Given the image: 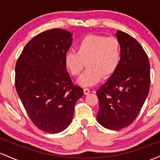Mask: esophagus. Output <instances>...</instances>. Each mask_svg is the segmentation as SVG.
<instances>
[{"mask_svg":"<svg viewBox=\"0 0 160 160\" xmlns=\"http://www.w3.org/2000/svg\"><path fill=\"white\" fill-rule=\"evenodd\" d=\"M83 92H84V94L88 95L89 92H90V90H89V89H88V88H84Z\"/></svg>","mask_w":160,"mask_h":160,"instance_id":"esophagus-1","label":"esophagus"}]
</instances>
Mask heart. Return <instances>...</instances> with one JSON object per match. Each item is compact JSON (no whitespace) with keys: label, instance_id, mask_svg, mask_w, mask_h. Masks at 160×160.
Wrapping results in <instances>:
<instances>
[{"label":"heart","instance_id":"1","mask_svg":"<svg viewBox=\"0 0 160 160\" xmlns=\"http://www.w3.org/2000/svg\"><path fill=\"white\" fill-rule=\"evenodd\" d=\"M121 60V48L118 40L103 35L89 34L76 46V52L65 55L66 70L72 76H78L85 67L88 68L79 78L82 86H94L104 77L111 76L117 69Z\"/></svg>","mask_w":160,"mask_h":160}]
</instances>
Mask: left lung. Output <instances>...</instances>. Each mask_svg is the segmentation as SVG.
I'll return each instance as SVG.
<instances>
[{
    "mask_svg": "<svg viewBox=\"0 0 160 160\" xmlns=\"http://www.w3.org/2000/svg\"><path fill=\"white\" fill-rule=\"evenodd\" d=\"M120 44L117 69L97 90V120L104 128L120 130L132 123L140 113L150 89V62L135 38L122 31L116 34Z\"/></svg>",
    "mask_w": 160,
    "mask_h": 160,
    "instance_id": "obj_1",
    "label": "left lung"
}]
</instances>
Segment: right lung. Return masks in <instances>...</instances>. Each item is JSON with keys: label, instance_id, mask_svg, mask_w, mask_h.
<instances>
[{"label": "right lung", "instance_id": "obj_1", "mask_svg": "<svg viewBox=\"0 0 160 160\" xmlns=\"http://www.w3.org/2000/svg\"><path fill=\"white\" fill-rule=\"evenodd\" d=\"M72 40V34L64 29L41 32L27 43L16 62L17 94L33 123L46 132L65 130L72 121L77 101L83 95L64 63Z\"/></svg>", "mask_w": 160, "mask_h": 160}]
</instances>
